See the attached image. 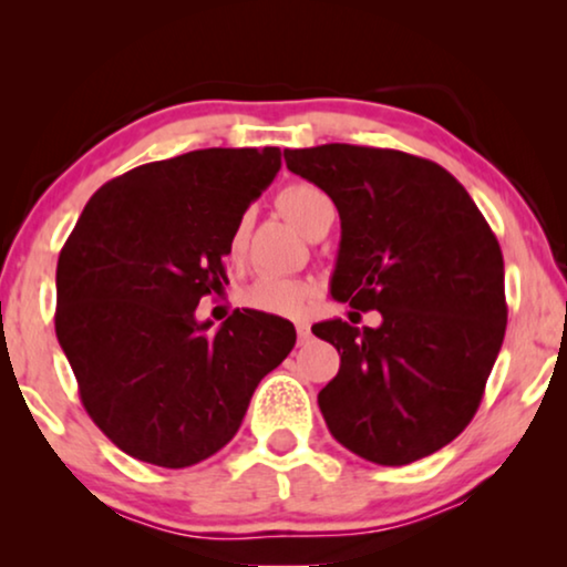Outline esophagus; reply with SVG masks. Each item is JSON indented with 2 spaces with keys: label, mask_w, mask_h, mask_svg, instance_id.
<instances>
[{
  "label": "esophagus",
  "mask_w": 567,
  "mask_h": 567,
  "mask_svg": "<svg viewBox=\"0 0 567 567\" xmlns=\"http://www.w3.org/2000/svg\"><path fill=\"white\" fill-rule=\"evenodd\" d=\"M297 336H299V343H305V340H309V336H312V332H309V324L307 322H297Z\"/></svg>",
  "instance_id": "esophagus-1"
}]
</instances>
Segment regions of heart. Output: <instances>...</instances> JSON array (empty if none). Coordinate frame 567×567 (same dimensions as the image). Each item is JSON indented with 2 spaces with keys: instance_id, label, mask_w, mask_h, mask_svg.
<instances>
[{
  "instance_id": "1",
  "label": "heart",
  "mask_w": 567,
  "mask_h": 567,
  "mask_svg": "<svg viewBox=\"0 0 567 567\" xmlns=\"http://www.w3.org/2000/svg\"><path fill=\"white\" fill-rule=\"evenodd\" d=\"M276 206L307 239H317L324 229H330L336 219V206L328 193L312 183H293L276 196ZM247 237V216L237 221L229 237V250L239 252ZM312 297V286L301 278L286 276H260L247 286L245 305L270 315H299Z\"/></svg>"
}]
</instances>
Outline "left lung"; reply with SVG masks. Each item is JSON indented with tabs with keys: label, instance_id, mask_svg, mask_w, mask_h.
Returning a JSON list of instances; mask_svg holds the SVG:
<instances>
[{
	"label": "left lung",
	"instance_id": "obj_1",
	"mask_svg": "<svg viewBox=\"0 0 567 567\" xmlns=\"http://www.w3.org/2000/svg\"><path fill=\"white\" fill-rule=\"evenodd\" d=\"M293 175L340 214L330 293L382 315L379 328L312 324L338 348V377L317 394L336 441L402 467L467 429L506 336L503 255L475 200L431 159L322 144L284 150Z\"/></svg>",
	"mask_w": 567,
	"mask_h": 567
}]
</instances>
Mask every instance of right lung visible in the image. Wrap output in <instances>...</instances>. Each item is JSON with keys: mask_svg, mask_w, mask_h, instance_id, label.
Instances as JSON below:
<instances>
[{"mask_svg": "<svg viewBox=\"0 0 567 567\" xmlns=\"http://www.w3.org/2000/svg\"><path fill=\"white\" fill-rule=\"evenodd\" d=\"M281 150H198L150 162L87 200L56 266V338L82 405L121 452L167 470L227 446L260 379L297 343L289 320L235 309L196 320L229 237L274 183Z\"/></svg>", "mask_w": 567, "mask_h": 567, "instance_id": "add662e5", "label": "right lung"}]
</instances>
